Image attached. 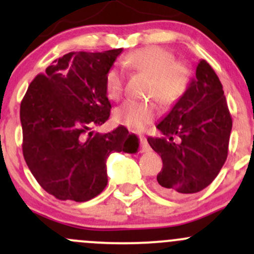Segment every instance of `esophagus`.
<instances>
[{
    "label": "esophagus",
    "instance_id": "34e87169",
    "mask_svg": "<svg viewBox=\"0 0 254 254\" xmlns=\"http://www.w3.org/2000/svg\"><path fill=\"white\" fill-rule=\"evenodd\" d=\"M139 140H140V152L150 151V149H151V147H150L146 137H145L144 135H139Z\"/></svg>",
    "mask_w": 254,
    "mask_h": 254
}]
</instances>
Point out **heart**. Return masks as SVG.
Returning a JSON list of instances; mask_svg holds the SVG:
<instances>
[{
  "label": "heart",
  "mask_w": 254,
  "mask_h": 254,
  "mask_svg": "<svg viewBox=\"0 0 254 254\" xmlns=\"http://www.w3.org/2000/svg\"><path fill=\"white\" fill-rule=\"evenodd\" d=\"M122 64L151 77L150 95L160 103L171 105L176 103L189 88L191 70L182 63H176L174 53L164 47L150 46L125 56ZM125 78L122 69L112 67L105 77V89L110 99H119L124 90ZM154 103L127 100L115 109L114 119L129 129L141 130L156 118Z\"/></svg>",
  "instance_id": "1"
}]
</instances>
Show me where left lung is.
Listing matches in <instances>:
<instances>
[{
    "label": "left lung",
    "instance_id": "obj_1",
    "mask_svg": "<svg viewBox=\"0 0 254 254\" xmlns=\"http://www.w3.org/2000/svg\"><path fill=\"white\" fill-rule=\"evenodd\" d=\"M156 127L164 136L147 137L162 159L155 189L179 198L207 187L227 159L232 130L222 84L207 62L200 61L196 77Z\"/></svg>",
    "mask_w": 254,
    "mask_h": 254
}]
</instances>
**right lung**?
Masks as SVG:
<instances>
[{
  "instance_id": "right-lung-1",
  "label": "right lung",
  "mask_w": 254,
  "mask_h": 254,
  "mask_svg": "<svg viewBox=\"0 0 254 254\" xmlns=\"http://www.w3.org/2000/svg\"><path fill=\"white\" fill-rule=\"evenodd\" d=\"M122 52L64 54L32 80L22 100L24 160L42 189L58 200H92L108 184V156L137 151L139 139L123 125L88 134L109 119L105 77Z\"/></svg>"
}]
</instances>
